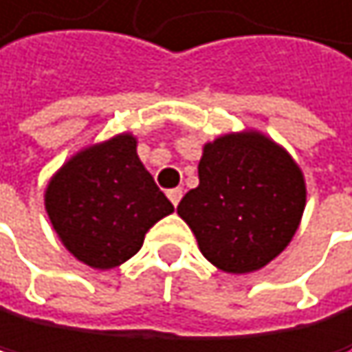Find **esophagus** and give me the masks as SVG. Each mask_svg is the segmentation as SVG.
I'll list each match as a JSON object with an SVG mask.
<instances>
[{"label":"esophagus","mask_w":352,"mask_h":352,"mask_svg":"<svg viewBox=\"0 0 352 352\" xmlns=\"http://www.w3.org/2000/svg\"><path fill=\"white\" fill-rule=\"evenodd\" d=\"M182 197H184V190L182 188H170L168 190V199H170L173 206H177L182 201Z\"/></svg>","instance_id":"obj_1"}]
</instances>
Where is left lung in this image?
<instances>
[{
  "label": "left lung",
  "mask_w": 352,
  "mask_h": 352,
  "mask_svg": "<svg viewBox=\"0 0 352 352\" xmlns=\"http://www.w3.org/2000/svg\"><path fill=\"white\" fill-rule=\"evenodd\" d=\"M296 162L261 133L223 135L204 146L199 186L177 214L204 256L230 274L265 267L289 245L305 210Z\"/></svg>",
  "instance_id": "8db88e82"
}]
</instances>
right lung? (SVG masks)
I'll list each match as a JSON object with an SVG mask.
<instances>
[{"label":"right lung","mask_w":352,"mask_h":352,"mask_svg":"<svg viewBox=\"0 0 352 352\" xmlns=\"http://www.w3.org/2000/svg\"><path fill=\"white\" fill-rule=\"evenodd\" d=\"M45 210L65 248L96 270L138 254L144 234L175 208L135 153L118 135L74 155L45 190Z\"/></svg>","instance_id":"right-lung-1"}]
</instances>
